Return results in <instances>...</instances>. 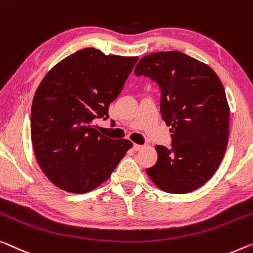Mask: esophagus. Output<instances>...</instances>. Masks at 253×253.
I'll return each instance as SVG.
<instances>
[{
	"instance_id": "1",
	"label": "esophagus",
	"mask_w": 253,
	"mask_h": 253,
	"mask_svg": "<svg viewBox=\"0 0 253 253\" xmlns=\"http://www.w3.org/2000/svg\"><path fill=\"white\" fill-rule=\"evenodd\" d=\"M143 148H144V146H143V145H139V144H134V145H133V149H134V151H139V150H142Z\"/></svg>"
}]
</instances>
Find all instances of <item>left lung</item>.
<instances>
[{
  "label": "left lung",
  "instance_id": "obj_1",
  "mask_svg": "<svg viewBox=\"0 0 253 253\" xmlns=\"http://www.w3.org/2000/svg\"><path fill=\"white\" fill-rule=\"evenodd\" d=\"M135 75L158 83L161 117L171 127V149L157 145L158 160L146 174L168 193L195 191L216 172L228 142L229 107L219 77L178 51L143 56Z\"/></svg>",
  "mask_w": 253,
  "mask_h": 253
}]
</instances>
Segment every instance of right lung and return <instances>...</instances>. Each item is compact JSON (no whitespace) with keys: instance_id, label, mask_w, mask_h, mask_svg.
Segmentation results:
<instances>
[{"instance_id":"right-lung-1","label":"right lung","mask_w":253,"mask_h":253,"mask_svg":"<svg viewBox=\"0 0 253 253\" xmlns=\"http://www.w3.org/2000/svg\"><path fill=\"white\" fill-rule=\"evenodd\" d=\"M137 56L93 47L70 54L45 75L32 104L30 135L44 175L56 187L86 193L109 179L133 143L109 138L95 119L109 118Z\"/></svg>"}]
</instances>
